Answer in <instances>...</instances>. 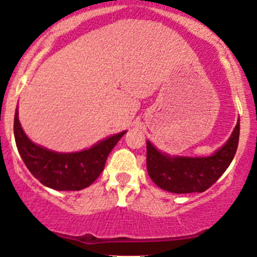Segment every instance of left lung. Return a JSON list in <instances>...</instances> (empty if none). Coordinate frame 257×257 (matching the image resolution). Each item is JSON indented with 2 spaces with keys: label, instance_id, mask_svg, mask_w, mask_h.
<instances>
[{
  "label": "left lung",
  "instance_id": "1",
  "mask_svg": "<svg viewBox=\"0 0 257 257\" xmlns=\"http://www.w3.org/2000/svg\"><path fill=\"white\" fill-rule=\"evenodd\" d=\"M238 138L239 120L228 141L205 157L170 156L147 141L148 175L158 188L170 193H203L228 169L236 155Z\"/></svg>",
  "mask_w": 257,
  "mask_h": 257
}]
</instances>
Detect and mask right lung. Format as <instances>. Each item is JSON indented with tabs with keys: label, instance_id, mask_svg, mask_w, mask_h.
I'll return each mask as SVG.
<instances>
[{
	"label": "right lung",
	"instance_id": "add662e5",
	"mask_svg": "<svg viewBox=\"0 0 257 257\" xmlns=\"http://www.w3.org/2000/svg\"><path fill=\"white\" fill-rule=\"evenodd\" d=\"M126 131L110 136L80 152L62 153L31 142L19 120L16 109L14 134L24 164L43 185L59 191H78L87 188L102 172L106 158Z\"/></svg>",
	"mask_w": 257,
	"mask_h": 257
}]
</instances>
